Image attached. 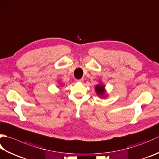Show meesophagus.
I'll list each match as a JSON object with an SVG mask.
<instances>
[{
    "instance_id": "obj_1",
    "label": "esophagus",
    "mask_w": 159,
    "mask_h": 159,
    "mask_svg": "<svg viewBox=\"0 0 159 159\" xmlns=\"http://www.w3.org/2000/svg\"><path fill=\"white\" fill-rule=\"evenodd\" d=\"M76 80L77 82H80V83H81V82L83 81V79H77V80Z\"/></svg>"
}]
</instances>
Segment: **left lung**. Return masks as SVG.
<instances>
[{"mask_svg":"<svg viewBox=\"0 0 159 159\" xmlns=\"http://www.w3.org/2000/svg\"><path fill=\"white\" fill-rule=\"evenodd\" d=\"M95 90L96 92V94L98 96H101V98H105L106 97V94H105V86L102 85V84H100V85H97L96 86Z\"/></svg>","mask_w":159,"mask_h":159,"instance_id":"obj_1","label":"left lung"}]
</instances>
